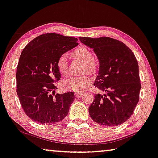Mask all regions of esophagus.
<instances>
[{
	"instance_id": "obj_1",
	"label": "esophagus",
	"mask_w": 158,
	"mask_h": 158,
	"mask_svg": "<svg viewBox=\"0 0 158 158\" xmlns=\"http://www.w3.org/2000/svg\"><path fill=\"white\" fill-rule=\"evenodd\" d=\"M82 95V93H75V97H76V98H81Z\"/></svg>"
}]
</instances>
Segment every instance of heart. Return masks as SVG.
Segmentation results:
<instances>
[{"label":"heart","instance_id":"heart-1","mask_svg":"<svg viewBox=\"0 0 158 158\" xmlns=\"http://www.w3.org/2000/svg\"><path fill=\"white\" fill-rule=\"evenodd\" d=\"M73 56L85 64L84 71L89 73H93L96 70V65L93 60V54L89 48L85 47L77 48L73 52ZM57 67L63 76H67L69 73L68 55L63 54L57 60ZM90 82V78L87 76H72L63 82V87L65 89L75 92H81L85 89Z\"/></svg>","mask_w":158,"mask_h":158}]
</instances>
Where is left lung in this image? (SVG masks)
<instances>
[{
  "mask_svg": "<svg viewBox=\"0 0 158 158\" xmlns=\"http://www.w3.org/2000/svg\"><path fill=\"white\" fill-rule=\"evenodd\" d=\"M93 48L99 63L94 86L104 94H94L89 114L94 122L107 127L121 125L131 117L139 101L141 87L135 55L114 39L79 37Z\"/></svg>",
  "mask_w": 158,
  "mask_h": 158,
  "instance_id": "8db88e82",
  "label": "left lung"
}]
</instances>
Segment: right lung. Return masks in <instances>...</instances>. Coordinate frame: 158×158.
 Returning a JSON list of instances; mask_svg holds the SVG:
<instances>
[{"instance_id":"right-lung-1","label":"right lung","mask_w":158,"mask_h":158,"mask_svg":"<svg viewBox=\"0 0 158 158\" xmlns=\"http://www.w3.org/2000/svg\"><path fill=\"white\" fill-rule=\"evenodd\" d=\"M77 39L47 33L34 39L21 53L16 71L17 94L22 107L35 122L54 124L67 116L73 92L55 94L60 73L57 60L77 46Z\"/></svg>"}]
</instances>
